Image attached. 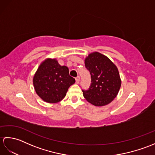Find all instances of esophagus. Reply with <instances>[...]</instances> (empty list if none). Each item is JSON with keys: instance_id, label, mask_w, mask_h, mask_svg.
I'll return each mask as SVG.
<instances>
[{"instance_id": "34e87169", "label": "esophagus", "mask_w": 155, "mask_h": 155, "mask_svg": "<svg viewBox=\"0 0 155 155\" xmlns=\"http://www.w3.org/2000/svg\"><path fill=\"white\" fill-rule=\"evenodd\" d=\"M75 80H76V83L78 84V83H79V81H80V77H79V76H77V77H76Z\"/></svg>"}]
</instances>
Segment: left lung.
Segmentation results:
<instances>
[{"instance_id": "8db88e82", "label": "left lung", "mask_w": 155, "mask_h": 155, "mask_svg": "<svg viewBox=\"0 0 155 155\" xmlns=\"http://www.w3.org/2000/svg\"><path fill=\"white\" fill-rule=\"evenodd\" d=\"M84 64L90 72L91 83L88 90H83L84 97L97 107L109 104L117 97L121 85L116 65L98 52L89 54Z\"/></svg>"}]
</instances>
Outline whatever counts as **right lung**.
<instances>
[{"label":"right lung","mask_w":155,"mask_h":155,"mask_svg":"<svg viewBox=\"0 0 155 155\" xmlns=\"http://www.w3.org/2000/svg\"><path fill=\"white\" fill-rule=\"evenodd\" d=\"M74 83V78L69 75L68 67L61 66L56 59L51 58L42 62L33 78L36 93L49 103L61 101Z\"/></svg>","instance_id":"right-lung-1"}]
</instances>
